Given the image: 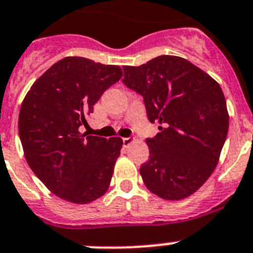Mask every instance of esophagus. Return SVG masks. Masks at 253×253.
Instances as JSON below:
<instances>
[{
	"instance_id": "34e87169",
	"label": "esophagus",
	"mask_w": 253,
	"mask_h": 253,
	"mask_svg": "<svg viewBox=\"0 0 253 253\" xmlns=\"http://www.w3.org/2000/svg\"><path fill=\"white\" fill-rule=\"evenodd\" d=\"M122 141H123V147H128V145L133 141V139L132 137H123Z\"/></svg>"
}]
</instances>
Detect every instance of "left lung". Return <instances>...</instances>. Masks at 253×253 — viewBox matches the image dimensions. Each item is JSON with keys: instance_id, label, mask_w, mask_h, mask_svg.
I'll use <instances>...</instances> for the list:
<instances>
[{"instance_id": "obj_1", "label": "left lung", "mask_w": 253, "mask_h": 253, "mask_svg": "<svg viewBox=\"0 0 253 253\" xmlns=\"http://www.w3.org/2000/svg\"><path fill=\"white\" fill-rule=\"evenodd\" d=\"M123 83L144 98L148 120L160 132L147 139L149 160L140 168L147 188L165 200H182L212 175L229 130L219 84L190 61L160 55L123 66Z\"/></svg>"}]
</instances>
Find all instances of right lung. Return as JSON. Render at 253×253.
<instances>
[{
  "mask_svg": "<svg viewBox=\"0 0 253 253\" xmlns=\"http://www.w3.org/2000/svg\"><path fill=\"white\" fill-rule=\"evenodd\" d=\"M122 75L120 66L66 57L32 84L22 102L18 128L24 157L45 187L63 200L88 204L108 191L122 139L92 136L80 127Z\"/></svg>",
  "mask_w": 253,
  "mask_h": 253,
  "instance_id": "1",
  "label": "right lung"
}]
</instances>
